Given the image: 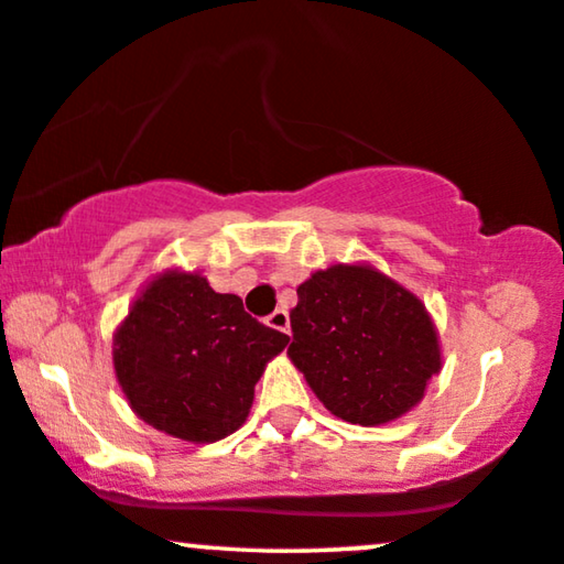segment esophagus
<instances>
[{
	"label": "esophagus",
	"mask_w": 564,
	"mask_h": 564,
	"mask_svg": "<svg viewBox=\"0 0 564 564\" xmlns=\"http://www.w3.org/2000/svg\"><path fill=\"white\" fill-rule=\"evenodd\" d=\"M267 326L274 330H282V334H290V313L282 311V307H276V311L267 318Z\"/></svg>",
	"instance_id": "obj_1"
}]
</instances>
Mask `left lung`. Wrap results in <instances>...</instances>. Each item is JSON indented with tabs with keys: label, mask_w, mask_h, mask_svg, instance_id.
I'll use <instances>...</instances> for the list:
<instances>
[{
	"label": "left lung",
	"mask_w": 564,
	"mask_h": 564,
	"mask_svg": "<svg viewBox=\"0 0 564 564\" xmlns=\"http://www.w3.org/2000/svg\"><path fill=\"white\" fill-rule=\"evenodd\" d=\"M290 323V361L341 421H395L442 372V344L426 305L372 264L313 272L297 288Z\"/></svg>",
	"instance_id": "1"
}]
</instances>
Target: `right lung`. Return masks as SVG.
Instances as JSON below:
<instances>
[{
    "label": "right lung",
    "instance_id": "obj_1",
    "mask_svg": "<svg viewBox=\"0 0 564 564\" xmlns=\"http://www.w3.org/2000/svg\"><path fill=\"white\" fill-rule=\"evenodd\" d=\"M290 336L220 295L207 276L164 269L112 334V367L138 419L189 444H213L249 419L253 388Z\"/></svg>",
    "mask_w": 564,
    "mask_h": 564
}]
</instances>
